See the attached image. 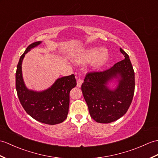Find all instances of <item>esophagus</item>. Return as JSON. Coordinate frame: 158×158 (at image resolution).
Here are the masks:
<instances>
[{
  "label": "esophagus",
  "instance_id": "obj_1",
  "mask_svg": "<svg viewBox=\"0 0 158 158\" xmlns=\"http://www.w3.org/2000/svg\"><path fill=\"white\" fill-rule=\"evenodd\" d=\"M83 82V80L81 79H78L77 81V86L78 87H81Z\"/></svg>",
  "mask_w": 158,
  "mask_h": 158
}]
</instances>
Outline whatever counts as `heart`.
<instances>
[{
    "mask_svg": "<svg viewBox=\"0 0 158 158\" xmlns=\"http://www.w3.org/2000/svg\"><path fill=\"white\" fill-rule=\"evenodd\" d=\"M108 52L106 49L99 50L98 48H91L85 50L76 58L75 62L77 64H83L93 61L92 66L95 68H100L103 66L108 58Z\"/></svg>",
    "mask_w": 158,
    "mask_h": 158,
    "instance_id": "b5f03b06",
    "label": "heart"
}]
</instances>
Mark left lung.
Segmentation results:
<instances>
[{
  "mask_svg": "<svg viewBox=\"0 0 158 158\" xmlns=\"http://www.w3.org/2000/svg\"><path fill=\"white\" fill-rule=\"evenodd\" d=\"M124 59L110 69L87 73L81 90L90 116L100 123H110L124 115L131 104L135 92V73L129 56L120 48ZM114 78L118 85L110 90L107 85Z\"/></svg>",
  "mask_w": 158,
  "mask_h": 158,
  "instance_id": "8db88e82",
  "label": "left lung"
}]
</instances>
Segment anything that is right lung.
Wrapping results in <instances>:
<instances>
[{
    "label": "right lung",
    "mask_w": 158,
    "mask_h": 158,
    "mask_svg": "<svg viewBox=\"0 0 158 158\" xmlns=\"http://www.w3.org/2000/svg\"><path fill=\"white\" fill-rule=\"evenodd\" d=\"M42 42L31 44L21 55L16 71V90L21 104L28 114L40 123L56 124L67 118L70 91L77 85L74 75L58 78L48 89L42 91L29 90L22 76L21 64L23 58L33 48Z\"/></svg>",
    "instance_id": "obj_1"
}]
</instances>
